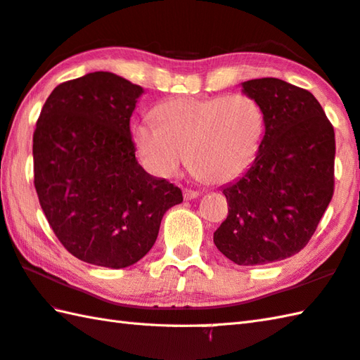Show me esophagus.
Listing matches in <instances>:
<instances>
[{"label":"esophagus","mask_w":360,"mask_h":360,"mask_svg":"<svg viewBox=\"0 0 360 360\" xmlns=\"http://www.w3.org/2000/svg\"><path fill=\"white\" fill-rule=\"evenodd\" d=\"M182 195H184V200H195L200 196V192H196V190H192V188H184Z\"/></svg>","instance_id":"34e87169"}]
</instances>
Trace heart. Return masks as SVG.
Instances as JSON below:
<instances>
[{"mask_svg":"<svg viewBox=\"0 0 360 360\" xmlns=\"http://www.w3.org/2000/svg\"><path fill=\"white\" fill-rule=\"evenodd\" d=\"M265 136V114L255 98L182 96L160 104L156 120L132 129L140 159L153 174L172 178L182 164L198 178L224 184L255 164Z\"/></svg>","mask_w":360,"mask_h":360,"instance_id":"heart-1","label":"heart"}]
</instances>
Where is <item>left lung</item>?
<instances>
[{
	"label": "left lung",
	"instance_id": "obj_1",
	"mask_svg": "<svg viewBox=\"0 0 360 360\" xmlns=\"http://www.w3.org/2000/svg\"><path fill=\"white\" fill-rule=\"evenodd\" d=\"M262 105L265 136L248 172L223 188L229 212L214 243L237 265H264L300 252L334 195L335 136L309 90L276 77L242 84Z\"/></svg>",
	"mask_w": 360,
	"mask_h": 360
}]
</instances>
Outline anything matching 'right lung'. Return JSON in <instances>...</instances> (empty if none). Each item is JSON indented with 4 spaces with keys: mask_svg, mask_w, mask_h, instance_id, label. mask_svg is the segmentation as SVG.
<instances>
[{
    "mask_svg": "<svg viewBox=\"0 0 360 360\" xmlns=\"http://www.w3.org/2000/svg\"><path fill=\"white\" fill-rule=\"evenodd\" d=\"M143 89L109 72L59 84L32 137L34 186L56 237L87 264L124 269L156 242L162 217L182 202L136 159L131 115Z\"/></svg>",
    "mask_w": 360,
    "mask_h": 360,
    "instance_id": "1",
    "label": "right lung"
}]
</instances>
